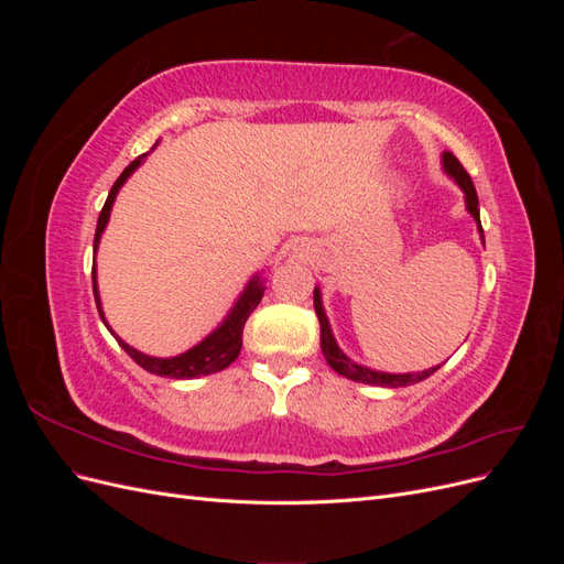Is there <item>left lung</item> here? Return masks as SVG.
Instances as JSON below:
<instances>
[{
  "label": "left lung",
  "instance_id": "1",
  "mask_svg": "<svg viewBox=\"0 0 564 564\" xmlns=\"http://www.w3.org/2000/svg\"><path fill=\"white\" fill-rule=\"evenodd\" d=\"M442 162H445V169L447 174L460 185V191L466 193V207L468 212L473 214V218L477 220V226H480V209H477V193H475V185L468 176V172L464 169V164H460L452 152H445L442 155ZM480 232H482V226H480ZM313 303H315V315L319 319V348L324 352V357H327V362L334 371H338L340 377H346L350 381H357V383H369V386H386V388H400V386H412V383H419L423 379H429L433 371L440 369L433 367V369H425L421 373H383V371H373V369H367V367H360L355 365L352 360H348V357L340 352V348L336 346V340L332 336V329H329V322H327V315H324L322 311V299H319V292L315 289V296H313Z\"/></svg>",
  "mask_w": 564,
  "mask_h": 564
}]
</instances>
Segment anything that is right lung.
<instances>
[{"label":"right lung","mask_w":564,"mask_h":564,"mask_svg":"<svg viewBox=\"0 0 564 564\" xmlns=\"http://www.w3.org/2000/svg\"><path fill=\"white\" fill-rule=\"evenodd\" d=\"M143 155L139 160H133L122 174H119V178L115 181V185L110 187L108 193V199L104 204V209H100V216H98V226H96V237H94V251L98 249V242H100V232H104L108 218H110V209H112V202H115V195L119 187L124 185V181L139 169ZM91 280H94V299H96V308L100 313V319L106 322L104 317V311H100V299H98V289H96V265L91 270ZM263 292L265 286L261 284L259 278H253L249 282V286L245 289V294L240 296V301L235 303V308L230 311L228 319L220 324V327L209 334L207 338L202 340V344H197L195 348H191L187 352L178 355V357H150V355H143L139 350H133L131 346H127L122 338H117V344L122 346L127 350V355L131 357V360L135 365H141L145 371L150 373H158V377H169V379H197V377H207V373H216L220 369H226L230 362L237 360V355H240V348H242V332H245V324L249 319V315L256 311V305L261 303L263 299ZM108 327V324H106ZM110 329V327H108Z\"/></svg>","instance_id":"add662e5"}]
</instances>
